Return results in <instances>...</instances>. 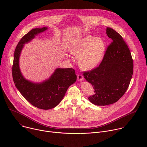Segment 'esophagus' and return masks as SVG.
Masks as SVG:
<instances>
[{
    "label": "esophagus",
    "instance_id": "34e87169",
    "mask_svg": "<svg viewBox=\"0 0 147 147\" xmlns=\"http://www.w3.org/2000/svg\"><path fill=\"white\" fill-rule=\"evenodd\" d=\"M77 80L78 81H82L84 80V77L82 74H77Z\"/></svg>",
    "mask_w": 147,
    "mask_h": 147
}]
</instances>
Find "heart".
<instances>
[{
  "label": "heart",
  "mask_w": 147,
  "mask_h": 147,
  "mask_svg": "<svg viewBox=\"0 0 147 147\" xmlns=\"http://www.w3.org/2000/svg\"><path fill=\"white\" fill-rule=\"evenodd\" d=\"M106 50L107 44L102 38L87 35L71 45L70 52L79 57L78 64L82 69L91 70L100 65Z\"/></svg>",
  "instance_id": "1"
}]
</instances>
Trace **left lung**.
I'll return each instance as SVG.
<instances>
[{
    "label": "left lung",
    "instance_id": "8db88e82",
    "mask_svg": "<svg viewBox=\"0 0 147 147\" xmlns=\"http://www.w3.org/2000/svg\"><path fill=\"white\" fill-rule=\"evenodd\" d=\"M106 32L112 42L101 63L83 74L95 90L88 99L97 106L116 102L127 91L133 73L131 55L121 36L109 27Z\"/></svg>",
    "mask_w": 147,
    "mask_h": 147
}]
</instances>
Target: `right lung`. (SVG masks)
<instances>
[{"label":"right lung","instance_id":"right-lung-1","mask_svg":"<svg viewBox=\"0 0 147 147\" xmlns=\"http://www.w3.org/2000/svg\"><path fill=\"white\" fill-rule=\"evenodd\" d=\"M48 29L45 27L34 28L20 39L14 51L12 67L13 81L21 94L33 106L45 110L58 105L68 88L77 80L75 71L71 68H57L49 78L40 82L30 81L22 73L19 60L24 45Z\"/></svg>","mask_w":147,"mask_h":147}]
</instances>
